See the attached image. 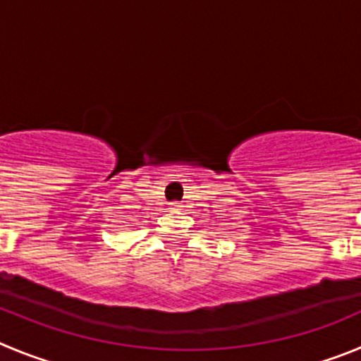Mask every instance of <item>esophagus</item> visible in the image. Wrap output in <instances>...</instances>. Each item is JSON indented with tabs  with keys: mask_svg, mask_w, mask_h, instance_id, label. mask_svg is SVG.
Listing matches in <instances>:
<instances>
[{
	"mask_svg": "<svg viewBox=\"0 0 361 361\" xmlns=\"http://www.w3.org/2000/svg\"><path fill=\"white\" fill-rule=\"evenodd\" d=\"M171 210H181V203H176V201H174V203H171Z\"/></svg>",
	"mask_w": 361,
	"mask_h": 361,
	"instance_id": "34e87169",
	"label": "esophagus"
}]
</instances>
